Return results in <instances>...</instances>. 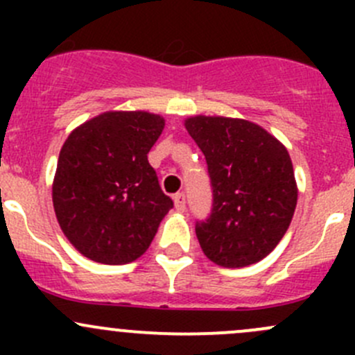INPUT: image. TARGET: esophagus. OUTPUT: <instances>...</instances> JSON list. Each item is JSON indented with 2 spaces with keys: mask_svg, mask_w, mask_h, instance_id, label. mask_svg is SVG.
I'll list each match as a JSON object with an SVG mask.
<instances>
[{
  "mask_svg": "<svg viewBox=\"0 0 355 355\" xmlns=\"http://www.w3.org/2000/svg\"><path fill=\"white\" fill-rule=\"evenodd\" d=\"M175 209L178 211V213H184L185 211V196L182 194V192H178V194H175Z\"/></svg>",
  "mask_w": 355,
  "mask_h": 355,
  "instance_id": "obj_1",
  "label": "esophagus"
}]
</instances>
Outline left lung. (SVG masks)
<instances>
[{"label": "left lung", "instance_id": "obj_1", "mask_svg": "<svg viewBox=\"0 0 355 355\" xmlns=\"http://www.w3.org/2000/svg\"><path fill=\"white\" fill-rule=\"evenodd\" d=\"M185 128L206 157L213 187L209 218L196 223L202 252L223 268L264 259L284 239L297 206L287 148L242 118L198 114Z\"/></svg>", "mask_w": 355, "mask_h": 355}]
</instances>
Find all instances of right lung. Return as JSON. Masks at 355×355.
Instances as JSON below:
<instances>
[{
  "mask_svg": "<svg viewBox=\"0 0 355 355\" xmlns=\"http://www.w3.org/2000/svg\"><path fill=\"white\" fill-rule=\"evenodd\" d=\"M163 128L159 114L106 111L68 135L53 180V206L82 256L127 264L151 245L173 207L148 161Z\"/></svg>",
  "mask_w": 355,
  "mask_h": 355,
  "instance_id": "obj_1",
  "label": "right lung"
}]
</instances>
